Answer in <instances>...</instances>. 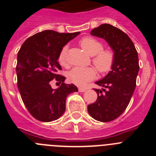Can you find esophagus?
<instances>
[{
	"label": "esophagus",
	"instance_id": "obj_1",
	"mask_svg": "<svg viewBox=\"0 0 156 156\" xmlns=\"http://www.w3.org/2000/svg\"><path fill=\"white\" fill-rule=\"evenodd\" d=\"M87 90L86 87H79V91L80 92H84Z\"/></svg>",
	"mask_w": 156,
	"mask_h": 156
}]
</instances>
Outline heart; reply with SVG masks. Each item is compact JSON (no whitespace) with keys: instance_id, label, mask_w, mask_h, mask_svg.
Wrapping results in <instances>:
<instances>
[{"instance_id":"obj_1","label":"heart","mask_w":156,"mask_h":156,"mask_svg":"<svg viewBox=\"0 0 156 156\" xmlns=\"http://www.w3.org/2000/svg\"><path fill=\"white\" fill-rule=\"evenodd\" d=\"M82 49L88 55L93 56L92 62L98 71L101 74L107 73L112 68L115 61V55L110 49H102V44L93 37H86L79 42ZM68 47L62 48L58 55V62L62 66H68L67 62ZM69 80L79 86L86 84L88 81L96 77V71L91 67H76L68 73Z\"/></svg>"}]
</instances>
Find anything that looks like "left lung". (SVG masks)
Listing matches in <instances>:
<instances>
[{
  "instance_id": "1",
  "label": "left lung",
  "mask_w": 156,
  "mask_h": 156,
  "mask_svg": "<svg viewBox=\"0 0 156 156\" xmlns=\"http://www.w3.org/2000/svg\"><path fill=\"white\" fill-rule=\"evenodd\" d=\"M90 34L104 39L115 55L111 71L95 82L102 87L94 89L97 101L87 106L92 118L100 122H109L125 111L131 99L139 71L138 55L130 38L112 25H101L91 30Z\"/></svg>"
}]
</instances>
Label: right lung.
<instances>
[{"label":"right lung","mask_w":156,"mask_h":156,"mask_svg":"<svg viewBox=\"0 0 156 156\" xmlns=\"http://www.w3.org/2000/svg\"><path fill=\"white\" fill-rule=\"evenodd\" d=\"M80 34L40 32L29 37L18 53V88L25 106L37 120L51 122L60 118L66 111L67 95L78 91L76 86L66 84V77L58 74L62 69L58 60L62 48ZM54 79L61 83L57 89L50 84Z\"/></svg>","instance_id":"obj_1"}]
</instances>
